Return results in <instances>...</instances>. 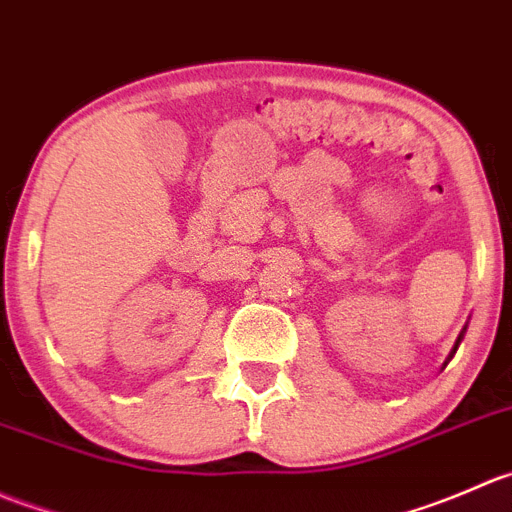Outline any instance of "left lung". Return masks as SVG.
I'll list each match as a JSON object with an SVG mask.
<instances>
[{"label":"left lung","instance_id":"1","mask_svg":"<svg viewBox=\"0 0 512 512\" xmlns=\"http://www.w3.org/2000/svg\"><path fill=\"white\" fill-rule=\"evenodd\" d=\"M465 331H468V323H465V326H463V331H460V336H458V338H455V346H453V351H450V353H448V361H450V358H453V356H455V351H458V346H460V341H463ZM448 361H445V363H443V368H445V366H448Z\"/></svg>","mask_w":512,"mask_h":512}]
</instances>
